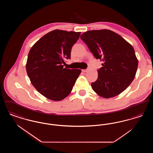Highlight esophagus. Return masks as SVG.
Instances as JSON below:
<instances>
[{
  "mask_svg": "<svg viewBox=\"0 0 153 153\" xmlns=\"http://www.w3.org/2000/svg\"><path fill=\"white\" fill-rule=\"evenodd\" d=\"M82 71L83 72H87L88 69H82Z\"/></svg>",
  "mask_w": 153,
  "mask_h": 153,
  "instance_id": "esophagus-1",
  "label": "esophagus"
}]
</instances>
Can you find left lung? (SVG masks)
I'll return each mask as SVG.
<instances>
[{
	"label": "left lung",
	"mask_w": 153,
	"mask_h": 153,
	"mask_svg": "<svg viewBox=\"0 0 153 153\" xmlns=\"http://www.w3.org/2000/svg\"><path fill=\"white\" fill-rule=\"evenodd\" d=\"M96 59L104 62L98 78L91 84L95 92L104 98L119 95L134 79L138 61L131 44L107 29L90 30L80 36Z\"/></svg>",
	"instance_id": "8db88e82"
}]
</instances>
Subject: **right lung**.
Listing matches in <instances>:
<instances>
[{
    "mask_svg": "<svg viewBox=\"0 0 153 153\" xmlns=\"http://www.w3.org/2000/svg\"><path fill=\"white\" fill-rule=\"evenodd\" d=\"M81 32L54 30L41 38L30 50L26 68L32 85L45 97L63 100L71 92L81 69L64 68Z\"/></svg>",
    "mask_w": 153,
    "mask_h": 153,
    "instance_id": "add662e5",
    "label": "right lung"
}]
</instances>
